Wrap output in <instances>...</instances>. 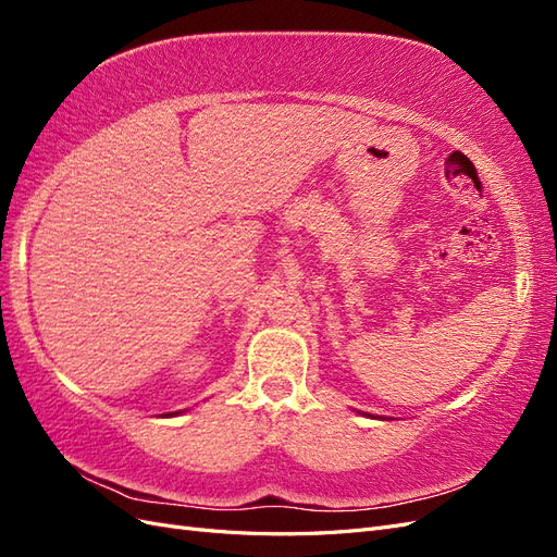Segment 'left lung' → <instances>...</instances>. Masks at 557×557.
I'll use <instances>...</instances> for the list:
<instances>
[{"label": "left lung", "instance_id": "8db88e82", "mask_svg": "<svg viewBox=\"0 0 557 557\" xmlns=\"http://www.w3.org/2000/svg\"><path fill=\"white\" fill-rule=\"evenodd\" d=\"M364 416H369V413H364Z\"/></svg>", "mask_w": 557, "mask_h": 557}]
</instances>
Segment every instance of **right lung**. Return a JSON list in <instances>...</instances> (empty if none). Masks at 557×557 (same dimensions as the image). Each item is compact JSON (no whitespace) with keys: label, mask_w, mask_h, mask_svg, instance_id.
<instances>
[{"label":"right lung","mask_w":557,"mask_h":557,"mask_svg":"<svg viewBox=\"0 0 557 557\" xmlns=\"http://www.w3.org/2000/svg\"><path fill=\"white\" fill-rule=\"evenodd\" d=\"M178 413H183V411H172V413H164V416H178Z\"/></svg>","instance_id":"obj_1"}]
</instances>
